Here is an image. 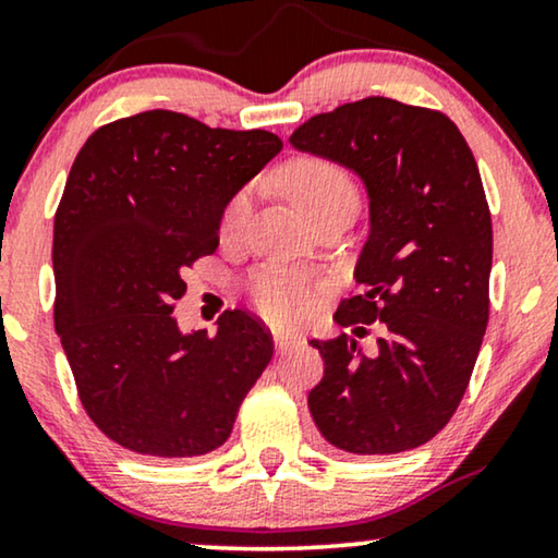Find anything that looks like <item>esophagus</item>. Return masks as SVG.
Returning <instances> with one entry per match:
<instances>
[{
  "instance_id": "34e87169",
  "label": "esophagus",
  "mask_w": 558,
  "mask_h": 558,
  "mask_svg": "<svg viewBox=\"0 0 558 558\" xmlns=\"http://www.w3.org/2000/svg\"><path fill=\"white\" fill-rule=\"evenodd\" d=\"M272 341H276V349H278V354H282V351H288L290 347H295V343H298V336H293V333H280V331H276V333H272Z\"/></svg>"
}]
</instances>
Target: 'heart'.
Here are the masks:
<instances>
[{
    "mask_svg": "<svg viewBox=\"0 0 558 558\" xmlns=\"http://www.w3.org/2000/svg\"><path fill=\"white\" fill-rule=\"evenodd\" d=\"M280 184L295 207L308 219L331 207V204L356 202V186L351 182V177L339 163L324 159V156H298V159L288 161L280 169ZM247 211L250 192L242 190L225 204L222 219H219V234L225 240L238 238L242 227H245ZM247 290L255 308L265 318L276 320V324L293 320L305 305L303 282L276 268L255 272Z\"/></svg>",
    "mask_w": 558,
    "mask_h": 558,
    "instance_id": "heart-1",
    "label": "heart"
}]
</instances>
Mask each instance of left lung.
<instances>
[{"label": "left lung", "mask_w": 558, "mask_h": 558, "mask_svg": "<svg viewBox=\"0 0 558 558\" xmlns=\"http://www.w3.org/2000/svg\"><path fill=\"white\" fill-rule=\"evenodd\" d=\"M290 144L366 186L361 290L333 320L356 336L379 328L374 354L347 333L311 341L326 366L311 417L341 452L425 445L458 410L488 326L493 225L475 156L445 113L381 96L313 116Z\"/></svg>", "instance_id": "left-lung-1"}]
</instances>
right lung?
Instances as JSON below:
<instances>
[{"mask_svg":"<svg viewBox=\"0 0 558 558\" xmlns=\"http://www.w3.org/2000/svg\"><path fill=\"white\" fill-rule=\"evenodd\" d=\"M282 148L276 133L146 111L93 133L54 211V331L77 397L108 439L148 458H199L230 437L272 359L247 311L182 333V272L219 245L225 204Z\"/></svg>","mask_w":558,"mask_h":558,"instance_id":"1","label":"right lung"}]
</instances>
